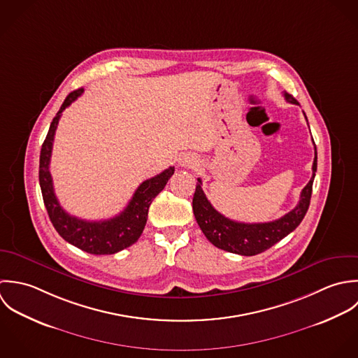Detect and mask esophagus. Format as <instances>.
I'll use <instances>...</instances> for the list:
<instances>
[{
  "label": "esophagus",
  "instance_id": "obj_1",
  "mask_svg": "<svg viewBox=\"0 0 358 358\" xmlns=\"http://www.w3.org/2000/svg\"><path fill=\"white\" fill-rule=\"evenodd\" d=\"M178 164L181 167H195L198 166V159L194 155H182L178 159Z\"/></svg>",
  "mask_w": 358,
  "mask_h": 358
}]
</instances>
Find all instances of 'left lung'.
<instances>
[{
	"label": "left lung",
	"instance_id": "left-lung-1",
	"mask_svg": "<svg viewBox=\"0 0 358 358\" xmlns=\"http://www.w3.org/2000/svg\"><path fill=\"white\" fill-rule=\"evenodd\" d=\"M286 101L290 103H297V101L285 92ZM306 116V115H304ZM307 120V117H306ZM315 157L313 162V177L308 184L303 188L300 194V201L297 206L289 213L282 215L278 220L268 222H239L234 221L225 215L218 213L212 203L208 201L203 189L202 180L198 178L196 189L192 199L194 215L198 221L205 236L215 245V248L222 249L225 252L236 253L241 256H255L259 255L277 242L284 239L287 234H290L296 227L301 222L304 215L308 210L311 192H313V181L317 171V148Z\"/></svg>",
	"mask_w": 358,
	"mask_h": 358
}]
</instances>
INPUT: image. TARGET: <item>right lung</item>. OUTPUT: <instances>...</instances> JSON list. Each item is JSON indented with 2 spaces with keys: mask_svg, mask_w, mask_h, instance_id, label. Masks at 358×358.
Returning <instances> with one entry per match:
<instances>
[{
  "mask_svg": "<svg viewBox=\"0 0 358 358\" xmlns=\"http://www.w3.org/2000/svg\"><path fill=\"white\" fill-rule=\"evenodd\" d=\"M83 94V88L71 92L64 101L59 112L54 117L48 134L41 146L38 180L44 205L50 220L58 234L73 246L91 255H115L138 241L143 234L148 210L156 195L166 187L174 174V167H169L160 174L145 180L134 192L131 201L120 215L102 221H87L71 215L59 205L54 192L50 162L54 136L62 112Z\"/></svg>",
  "mask_w": 358,
  "mask_h": 358,
  "instance_id": "add662e5",
  "label": "right lung"
}]
</instances>
